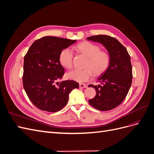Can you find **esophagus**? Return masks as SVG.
Returning <instances> with one entry per match:
<instances>
[{"mask_svg":"<svg viewBox=\"0 0 154 154\" xmlns=\"http://www.w3.org/2000/svg\"><path fill=\"white\" fill-rule=\"evenodd\" d=\"M79 87L80 88H87V86L85 84H83V83H80V85H79Z\"/></svg>","mask_w":154,"mask_h":154,"instance_id":"esophagus-1","label":"esophagus"}]
</instances>
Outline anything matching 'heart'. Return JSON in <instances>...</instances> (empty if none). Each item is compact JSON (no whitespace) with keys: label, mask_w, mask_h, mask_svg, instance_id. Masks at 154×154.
Here are the masks:
<instances>
[{"label":"heart","mask_w":154,"mask_h":154,"mask_svg":"<svg viewBox=\"0 0 154 154\" xmlns=\"http://www.w3.org/2000/svg\"><path fill=\"white\" fill-rule=\"evenodd\" d=\"M75 49L87 57L84 69H74L66 74L67 78L77 82H85L90 80L93 74L98 76L103 74L109 68L110 63L109 53L100 50V46L89 41H83L78 44ZM59 62L66 69L73 66V53L71 49L65 48L59 54Z\"/></svg>","instance_id":"b5f03b06"}]
</instances>
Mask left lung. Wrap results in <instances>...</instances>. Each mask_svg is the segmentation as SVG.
Instances as JSON below:
<instances>
[{
    "instance_id": "obj_1",
    "label": "left lung",
    "mask_w": 154,
    "mask_h": 154,
    "mask_svg": "<svg viewBox=\"0 0 154 154\" xmlns=\"http://www.w3.org/2000/svg\"><path fill=\"white\" fill-rule=\"evenodd\" d=\"M87 39L103 45L110 57L109 68L97 78L101 85H88L96 91V96L88 102L99 110H112L122 103L131 86L132 68L130 57L127 49L114 37L100 35Z\"/></svg>"
}]
</instances>
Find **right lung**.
<instances>
[{"label":"right lung","instance_id":"right-lung-1","mask_svg":"<svg viewBox=\"0 0 154 154\" xmlns=\"http://www.w3.org/2000/svg\"><path fill=\"white\" fill-rule=\"evenodd\" d=\"M76 42L44 36L35 41L27 51L24 60L23 86L30 101L39 109L51 112L61 110L67 103L69 93L79 87L78 83L73 80L62 81L58 86L54 84L64 74L58 59L60 51Z\"/></svg>","mask_w":154,"mask_h":154}]
</instances>
